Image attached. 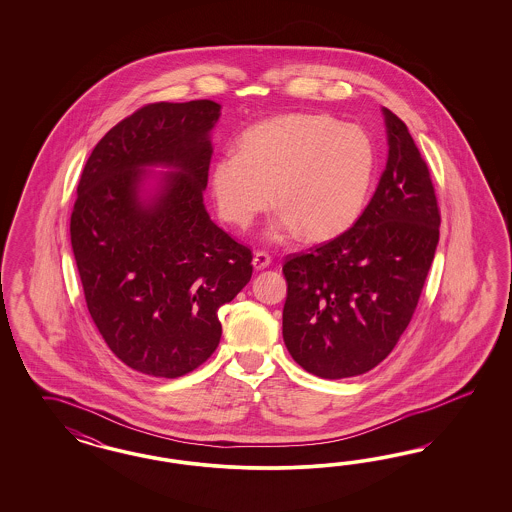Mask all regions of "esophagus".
I'll use <instances>...</instances> for the list:
<instances>
[{
    "label": "esophagus",
    "mask_w": 512,
    "mask_h": 512,
    "mask_svg": "<svg viewBox=\"0 0 512 512\" xmlns=\"http://www.w3.org/2000/svg\"><path fill=\"white\" fill-rule=\"evenodd\" d=\"M270 261H272V259H270V255H268V253H264V251H255V253H253V261H251V263H253V268H255V270H264V268L270 264Z\"/></svg>",
    "instance_id": "obj_1"
}]
</instances>
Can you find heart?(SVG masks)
<instances>
[{"instance_id": "heart-1", "label": "heart", "mask_w": 512, "mask_h": 512, "mask_svg": "<svg viewBox=\"0 0 512 512\" xmlns=\"http://www.w3.org/2000/svg\"><path fill=\"white\" fill-rule=\"evenodd\" d=\"M375 171L372 139L326 114H285L249 127L240 152H223L212 189L223 219L248 229L276 195L281 212L266 238L285 242L304 229L326 238L362 214Z\"/></svg>"}]
</instances>
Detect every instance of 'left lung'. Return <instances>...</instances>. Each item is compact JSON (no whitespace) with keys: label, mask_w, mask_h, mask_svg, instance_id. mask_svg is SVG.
I'll return each instance as SVG.
<instances>
[{"label":"left lung","mask_w":512,"mask_h":512,"mask_svg":"<svg viewBox=\"0 0 512 512\" xmlns=\"http://www.w3.org/2000/svg\"><path fill=\"white\" fill-rule=\"evenodd\" d=\"M383 110L387 167L355 225L283 264V341L323 379L370 372L396 347L439 242L430 171L407 125Z\"/></svg>","instance_id":"8db88e82"}]
</instances>
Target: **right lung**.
<instances>
[{
    "label": "right lung",
    "mask_w": 512,
    "mask_h": 512,
    "mask_svg": "<svg viewBox=\"0 0 512 512\" xmlns=\"http://www.w3.org/2000/svg\"><path fill=\"white\" fill-rule=\"evenodd\" d=\"M219 116L210 99L146 105L97 142L78 182L71 246L88 311L110 351L152 377L216 351L217 310L253 272L202 202Z\"/></svg>",
    "instance_id": "obj_1"
}]
</instances>
